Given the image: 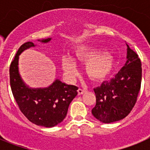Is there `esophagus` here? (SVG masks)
<instances>
[{"label":"esophagus","mask_w":150,"mask_h":150,"mask_svg":"<svg viewBox=\"0 0 150 150\" xmlns=\"http://www.w3.org/2000/svg\"><path fill=\"white\" fill-rule=\"evenodd\" d=\"M86 91V90H85V89H83V88H79V89H78V95H83V94L85 93Z\"/></svg>","instance_id":"1"}]
</instances>
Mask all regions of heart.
<instances>
[{
    "mask_svg": "<svg viewBox=\"0 0 150 150\" xmlns=\"http://www.w3.org/2000/svg\"><path fill=\"white\" fill-rule=\"evenodd\" d=\"M76 59L86 62V72L88 77L93 80L98 81L104 79L112 71V57L107 52H100L98 50L93 47L85 46L79 48L76 51ZM62 65L69 79H74L77 76V66L72 58L63 57Z\"/></svg>",
    "mask_w": 150,
    "mask_h": 150,
    "instance_id": "b5f03b06",
    "label": "heart"
}]
</instances>
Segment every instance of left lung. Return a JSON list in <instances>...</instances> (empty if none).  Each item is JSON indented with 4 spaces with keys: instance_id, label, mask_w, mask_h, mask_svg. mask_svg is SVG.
<instances>
[{
    "instance_id": "left-lung-1",
    "label": "left lung",
    "mask_w": 150,
    "mask_h": 150,
    "mask_svg": "<svg viewBox=\"0 0 150 150\" xmlns=\"http://www.w3.org/2000/svg\"><path fill=\"white\" fill-rule=\"evenodd\" d=\"M142 68L137 54L127 45L125 65L110 81L94 88L96 104L91 113L103 123L120 121L126 117L137 101L141 85Z\"/></svg>"
}]
</instances>
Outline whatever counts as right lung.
Segmentation results:
<instances>
[{
	"mask_svg": "<svg viewBox=\"0 0 150 150\" xmlns=\"http://www.w3.org/2000/svg\"><path fill=\"white\" fill-rule=\"evenodd\" d=\"M51 38L38 40L46 43ZM36 45L27 42L19 47L10 67V86L21 112L37 125L54 127L66 117L71 102L77 95L78 88L56 79L46 88H30L24 83L18 72V58L22 52Z\"/></svg>",
	"mask_w": 150,
	"mask_h": 150,
	"instance_id": "obj_1",
	"label": "right lung"
}]
</instances>
